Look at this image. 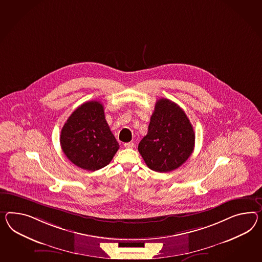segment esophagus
Wrapping results in <instances>:
<instances>
[{
  "label": "esophagus",
  "instance_id": "obj_1",
  "mask_svg": "<svg viewBox=\"0 0 262 262\" xmlns=\"http://www.w3.org/2000/svg\"><path fill=\"white\" fill-rule=\"evenodd\" d=\"M134 145V142H125L124 143V147L125 148H133Z\"/></svg>",
  "mask_w": 262,
  "mask_h": 262
}]
</instances>
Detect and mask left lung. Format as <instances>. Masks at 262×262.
I'll return each instance as SVG.
<instances>
[{"label":"left lung","instance_id":"obj_1","mask_svg":"<svg viewBox=\"0 0 262 262\" xmlns=\"http://www.w3.org/2000/svg\"><path fill=\"white\" fill-rule=\"evenodd\" d=\"M194 132L186 114L174 101L156 102L147 135L139 152L151 170L166 173L180 167L193 153Z\"/></svg>","mask_w":262,"mask_h":262}]
</instances>
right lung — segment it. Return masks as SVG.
<instances>
[{"mask_svg":"<svg viewBox=\"0 0 262 262\" xmlns=\"http://www.w3.org/2000/svg\"><path fill=\"white\" fill-rule=\"evenodd\" d=\"M60 141L68 160L88 171L106 166L120 147L105 120L103 106L97 101L84 102L70 115Z\"/></svg>","mask_w":262,"mask_h":262,"instance_id":"right-lung-1","label":"right lung"}]
</instances>
